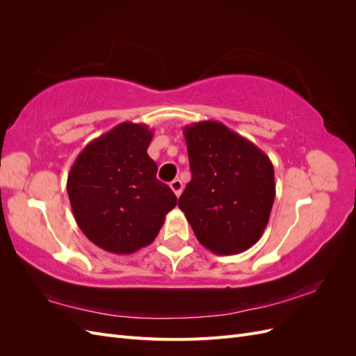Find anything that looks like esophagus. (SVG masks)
I'll return each mask as SVG.
<instances>
[{
	"instance_id": "obj_1",
	"label": "esophagus",
	"mask_w": 356,
	"mask_h": 356,
	"mask_svg": "<svg viewBox=\"0 0 356 356\" xmlns=\"http://www.w3.org/2000/svg\"><path fill=\"white\" fill-rule=\"evenodd\" d=\"M170 188H172V191L175 193V196L177 197H179L181 196V193H182V182L179 181V179H174L170 182Z\"/></svg>"
}]
</instances>
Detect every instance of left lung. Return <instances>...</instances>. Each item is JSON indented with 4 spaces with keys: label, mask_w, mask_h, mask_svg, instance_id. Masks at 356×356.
<instances>
[{
    "label": "left lung",
    "mask_w": 356,
    "mask_h": 356,
    "mask_svg": "<svg viewBox=\"0 0 356 356\" xmlns=\"http://www.w3.org/2000/svg\"><path fill=\"white\" fill-rule=\"evenodd\" d=\"M191 181L178 207L207 250L246 251L260 241L275 202V172L260 148L220 122L184 127Z\"/></svg>",
    "instance_id": "8db88e82"
}]
</instances>
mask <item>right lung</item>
<instances>
[{"label": "right lung", "instance_id": "obj_1", "mask_svg": "<svg viewBox=\"0 0 356 356\" xmlns=\"http://www.w3.org/2000/svg\"><path fill=\"white\" fill-rule=\"evenodd\" d=\"M147 124L124 122L93 139L75 159L67 190L74 218L90 242L113 254L152 243L177 196L156 178Z\"/></svg>", "mask_w": 356, "mask_h": 356}]
</instances>
